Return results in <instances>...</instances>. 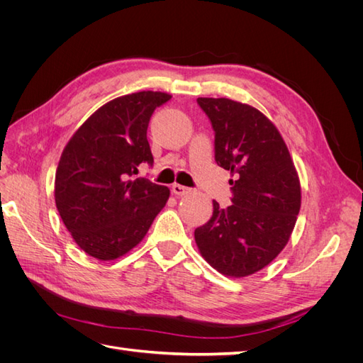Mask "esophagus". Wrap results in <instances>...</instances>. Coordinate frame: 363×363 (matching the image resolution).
<instances>
[{"label": "esophagus", "mask_w": 363, "mask_h": 363, "mask_svg": "<svg viewBox=\"0 0 363 363\" xmlns=\"http://www.w3.org/2000/svg\"><path fill=\"white\" fill-rule=\"evenodd\" d=\"M172 192L175 194V195H179V196H182V195H186L188 192H191V189L189 188H186V186H183V184H179V183H174L172 184Z\"/></svg>", "instance_id": "1"}]
</instances>
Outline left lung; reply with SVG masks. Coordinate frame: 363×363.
I'll use <instances>...</instances> for the list:
<instances>
[{
	"label": "left lung",
	"mask_w": 363,
	"mask_h": 363,
	"mask_svg": "<svg viewBox=\"0 0 363 363\" xmlns=\"http://www.w3.org/2000/svg\"><path fill=\"white\" fill-rule=\"evenodd\" d=\"M215 131V162L236 175L232 204L213 201L195 228L201 256L227 277L265 268L288 244L301 206L298 174L279 130L257 108L228 98H199Z\"/></svg>",
	"instance_id": "8db88e82"
}]
</instances>
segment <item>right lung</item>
<instances>
[{
  "label": "right lung",
  "mask_w": 363,
  "mask_h": 363,
  "mask_svg": "<svg viewBox=\"0 0 363 363\" xmlns=\"http://www.w3.org/2000/svg\"><path fill=\"white\" fill-rule=\"evenodd\" d=\"M171 100L144 91L115 98L86 119L65 147L54 196L62 221L87 255L113 260L136 247L167 204L169 189L136 177L152 167L147 128Z\"/></svg>",
  "instance_id": "1"
}]
</instances>
